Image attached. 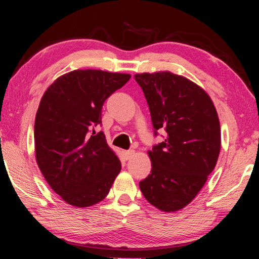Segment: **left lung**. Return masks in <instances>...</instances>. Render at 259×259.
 Here are the masks:
<instances>
[{"mask_svg":"<svg viewBox=\"0 0 259 259\" xmlns=\"http://www.w3.org/2000/svg\"><path fill=\"white\" fill-rule=\"evenodd\" d=\"M130 74L76 69L60 76L45 92L34 126L35 159L52 190L67 204L88 207L107 196L121 162L102 131L106 99Z\"/></svg>","mask_w":259,"mask_h":259,"instance_id":"left-lung-1","label":"left lung"}]
</instances>
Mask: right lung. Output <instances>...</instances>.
<instances>
[{
	"instance_id": "1",
	"label": "right lung",
	"mask_w": 259,
	"mask_h": 259,
	"mask_svg": "<svg viewBox=\"0 0 259 259\" xmlns=\"http://www.w3.org/2000/svg\"><path fill=\"white\" fill-rule=\"evenodd\" d=\"M162 139L148 151L151 173L139 183L151 205L164 212L192 201L213 171L221 152V123L200 86L168 70L136 74Z\"/></svg>"
}]
</instances>
